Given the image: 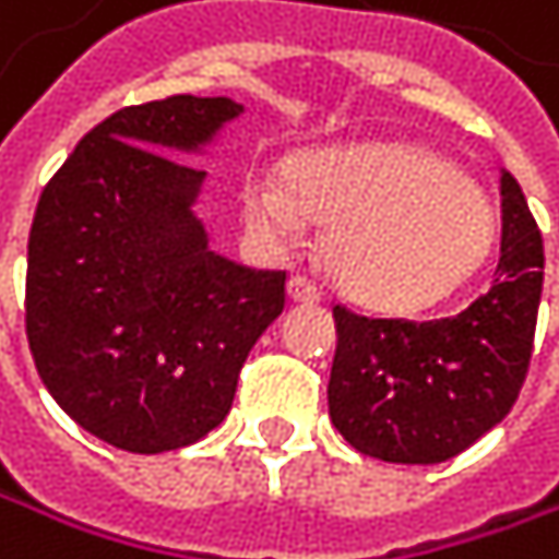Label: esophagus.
<instances>
[{"mask_svg":"<svg viewBox=\"0 0 559 559\" xmlns=\"http://www.w3.org/2000/svg\"><path fill=\"white\" fill-rule=\"evenodd\" d=\"M289 299H293V302H319L322 293H319L316 283H309L306 276H293V280H289Z\"/></svg>","mask_w":559,"mask_h":559,"instance_id":"1","label":"esophagus"}]
</instances>
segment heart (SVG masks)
I'll list each match as a JSON object with an SVG mask.
<instances>
[{"mask_svg":"<svg viewBox=\"0 0 559 559\" xmlns=\"http://www.w3.org/2000/svg\"><path fill=\"white\" fill-rule=\"evenodd\" d=\"M247 217L273 240L293 243L302 214L325 227L329 273L356 299L415 309L464 283L491 253L495 206L441 157L405 144H359L302 154L289 187L253 177Z\"/></svg>","mask_w":559,"mask_h":559,"instance_id":"1","label":"heart"}]
</instances>
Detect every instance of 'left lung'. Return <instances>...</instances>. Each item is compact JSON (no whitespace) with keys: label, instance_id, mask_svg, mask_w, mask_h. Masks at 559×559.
I'll return each instance as SVG.
<instances>
[{"label":"left lung","instance_id":"left-lung-1","mask_svg":"<svg viewBox=\"0 0 559 559\" xmlns=\"http://www.w3.org/2000/svg\"><path fill=\"white\" fill-rule=\"evenodd\" d=\"M544 289V240L521 183L501 174V260L491 289L444 319H379L342 302L329 418L356 451L438 464L514 408Z\"/></svg>","mask_w":559,"mask_h":559}]
</instances>
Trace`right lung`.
<instances>
[{
  "label": "right lung",
  "mask_w": 559,
  "mask_h": 559,
  "mask_svg": "<svg viewBox=\"0 0 559 559\" xmlns=\"http://www.w3.org/2000/svg\"><path fill=\"white\" fill-rule=\"evenodd\" d=\"M243 108L170 95L95 124L45 183L28 234L25 335L51 399L95 438L160 454L214 431L286 270L206 247L197 151Z\"/></svg>",
  "instance_id": "right-lung-1"
}]
</instances>
